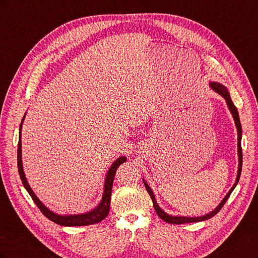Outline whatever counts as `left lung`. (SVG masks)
I'll return each instance as SVG.
<instances>
[{
  "label": "left lung",
  "mask_w": 258,
  "mask_h": 258,
  "mask_svg": "<svg viewBox=\"0 0 258 258\" xmlns=\"http://www.w3.org/2000/svg\"><path fill=\"white\" fill-rule=\"evenodd\" d=\"M210 87L212 88L214 91H216L217 93H220V95L226 100V103H227L229 110H230V113L232 114V117L233 119H235V123H236V127H237V130H238V156H239V168H238V174H237V178H236V183L233 184V186L231 187V189L228 191V194L226 195L225 198L222 200V202L220 205H218L215 210H213L212 212H210L209 214L207 215H204V216H198V217H187V216H172V215H169L167 214L165 211H162L159 206L157 205V201H156L155 199V196H154V192L153 190L150 188V186H148L146 184V182L143 179L144 182V185H145V188L146 190L148 191V194H150V196L152 198V201H153V206L155 208V211L156 213L158 214V216L161 218L162 221H165L166 223H169V224H176V225H179V224H185V223H195V222H201V221H206V220H209V218L213 217L215 214H217L218 212H220V210L223 208V206L225 205V202L227 201V199L229 198L231 191L235 189V187L237 186L238 182H239V178H240V175H241V170H242V148H241V136H242V129H241V123H240V118H239V114H238V110L237 107L235 106V104L232 103V100L229 96V92L227 90V88L225 87V86L221 85L220 83H216V82H211L210 83Z\"/></svg>",
  "instance_id": "8db88e82"
}]
</instances>
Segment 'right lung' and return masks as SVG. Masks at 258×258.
Returning <instances> with one entry per match:
<instances>
[{
  "label": "right lung",
  "mask_w": 258,
  "mask_h": 258,
  "mask_svg": "<svg viewBox=\"0 0 258 258\" xmlns=\"http://www.w3.org/2000/svg\"><path fill=\"white\" fill-rule=\"evenodd\" d=\"M26 116V114H25ZM25 116L21 120L20 123V129H19V141H18V154H17V158H18V171H19V175L22 181L23 186L27 189V191L30 194V196L32 197L33 201L35 202V205L37 208L41 210V212L48 218V220L52 221L53 223H56L61 226H87V225H92V224H97L100 223L101 221H103L104 218L107 216L108 211H110V202H111V195H112V187H113V182H114V177L116 170L118 168L121 163L126 161V157H119L117 159L111 168L108 169L107 174L105 177V182H104V190H103V196L102 200L100 201V204L89 212H86L83 214H74V215H59L51 212L49 209L46 208L42 202L40 201L36 197V195L33 192V190L31 189L30 185L28 184V181L26 178L25 172H23L22 169V160H21V127H22V122L23 119H25Z\"/></svg>",
  "instance_id": "obj_1"
}]
</instances>
